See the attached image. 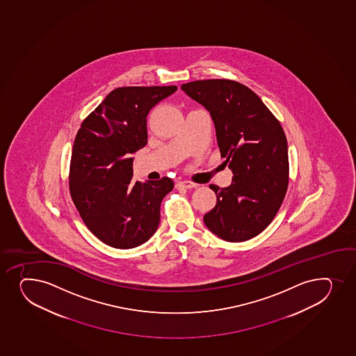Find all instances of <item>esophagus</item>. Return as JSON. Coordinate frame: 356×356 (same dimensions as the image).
<instances>
[{
	"mask_svg": "<svg viewBox=\"0 0 356 356\" xmlns=\"http://www.w3.org/2000/svg\"><path fill=\"white\" fill-rule=\"evenodd\" d=\"M176 187L187 188V189H194V188L197 187V184H193V182H191V181H180V182H177Z\"/></svg>",
	"mask_w": 356,
	"mask_h": 356,
	"instance_id": "1",
	"label": "esophagus"
}]
</instances>
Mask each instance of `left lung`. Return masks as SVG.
Returning <instances> with one entry per match:
<instances>
[{
  "instance_id": "8db88e82",
  "label": "left lung",
  "mask_w": 356,
  "mask_h": 356,
  "mask_svg": "<svg viewBox=\"0 0 356 356\" xmlns=\"http://www.w3.org/2000/svg\"><path fill=\"white\" fill-rule=\"evenodd\" d=\"M181 89L211 113L221 157L234 174L228 187L209 186L216 204L203 222L222 240L247 241L267 228L287 191L282 127L260 97L236 81H193Z\"/></svg>"
}]
</instances>
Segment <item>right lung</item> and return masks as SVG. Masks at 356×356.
<instances>
[{"instance_id":"obj_1","label":"right lung","mask_w":356,"mask_h":356,"mask_svg":"<svg viewBox=\"0 0 356 356\" xmlns=\"http://www.w3.org/2000/svg\"><path fill=\"white\" fill-rule=\"evenodd\" d=\"M176 86L122 87L109 92L84 120L74 141L69 191L86 226L118 249L148 241L160 223L169 177L134 182L131 155L147 145V115Z\"/></svg>"}]
</instances>
